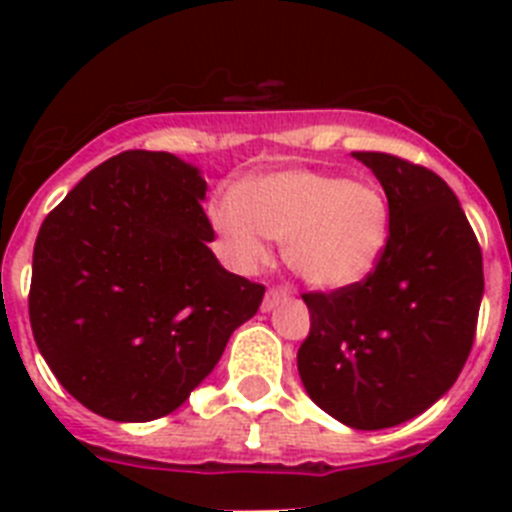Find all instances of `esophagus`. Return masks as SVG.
<instances>
[{
  "label": "esophagus",
  "instance_id": "34e87169",
  "mask_svg": "<svg viewBox=\"0 0 512 512\" xmlns=\"http://www.w3.org/2000/svg\"><path fill=\"white\" fill-rule=\"evenodd\" d=\"M287 297H289L287 287H269V289H266L261 307H264V310H271V307H277L282 300H287Z\"/></svg>",
  "mask_w": 512,
  "mask_h": 512
}]
</instances>
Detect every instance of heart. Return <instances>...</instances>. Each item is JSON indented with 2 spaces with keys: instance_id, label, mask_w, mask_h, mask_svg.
<instances>
[{
  "instance_id": "obj_1",
  "label": "heart",
  "mask_w": 512,
  "mask_h": 512,
  "mask_svg": "<svg viewBox=\"0 0 512 512\" xmlns=\"http://www.w3.org/2000/svg\"><path fill=\"white\" fill-rule=\"evenodd\" d=\"M230 256L243 269L264 264L266 235L287 243V261L307 284L341 289L364 279L387 241L382 189L312 171H282L225 194L212 210Z\"/></svg>"
}]
</instances>
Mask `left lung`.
Here are the masks:
<instances>
[{
  "label": "left lung",
  "instance_id": "obj_1",
  "mask_svg": "<svg viewBox=\"0 0 512 512\" xmlns=\"http://www.w3.org/2000/svg\"><path fill=\"white\" fill-rule=\"evenodd\" d=\"M390 207L374 269L333 292H305L310 333L297 369L312 402L356 431L415 418L467 364L485 292L482 248L436 171L354 151Z\"/></svg>",
  "mask_w": 512,
  "mask_h": 512
}]
</instances>
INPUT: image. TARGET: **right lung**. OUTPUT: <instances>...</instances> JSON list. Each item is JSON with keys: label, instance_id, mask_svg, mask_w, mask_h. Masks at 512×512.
Segmentation results:
<instances>
[{"label": "right lung", "instance_id": "obj_1", "mask_svg": "<svg viewBox=\"0 0 512 512\" xmlns=\"http://www.w3.org/2000/svg\"><path fill=\"white\" fill-rule=\"evenodd\" d=\"M207 182L166 151L89 171L40 225L30 325L45 364L92 413L169 415L215 369L264 284L230 274L207 243Z\"/></svg>", "mask_w": 512, "mask_h": 512}]
</instances>
